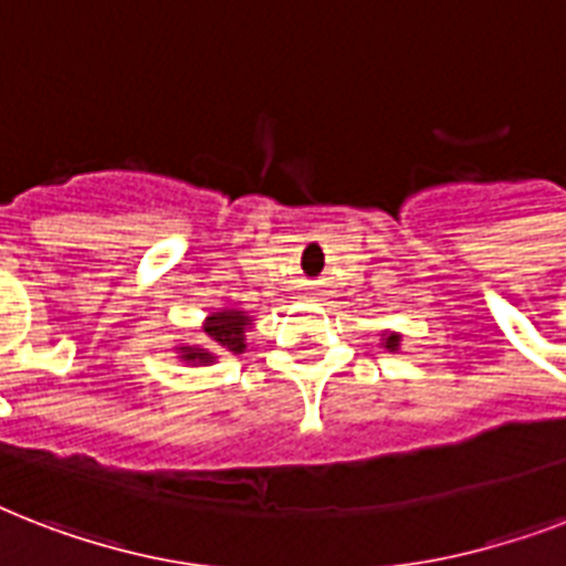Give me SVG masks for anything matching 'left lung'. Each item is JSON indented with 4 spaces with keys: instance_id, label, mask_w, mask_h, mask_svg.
<instances>
[{
    "instance_id": "obj_1",
    "label": "left lung",
    "mask_w": 566,
    "mask_h": 566,
    "mask_svg": "<svg viewBox=\"0 0 566 566\" xmlns=\"http://www.w3.org/2000/svg\"><path fill=\"white\" fill-rule=\"evenodd\" d=\"M396 346H399V337H396V335L387 337V349H396Z\"/></svg>"
}]
</instances>
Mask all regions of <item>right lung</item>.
<instances>
[{"mask_svg": "<svg viewBox=\"0 0 566 566\" xmlns=\"http://www.w3.org/2000/svg\"><path fill=\"white\" fill-rule=\"evenodd\" d=\"M247 326H252V319L243 314V311H222V314H213L205 323V337H208V346L213 353H205V349H196V346H185L181 349V358L185 361H199L208 364L213 361L217 355H238L243 353V332Z\"/></svg>", "mask_w": 566, "mask_h": 566, "instance_id": "add662e5", "label": "right lung"}]
</instances>
